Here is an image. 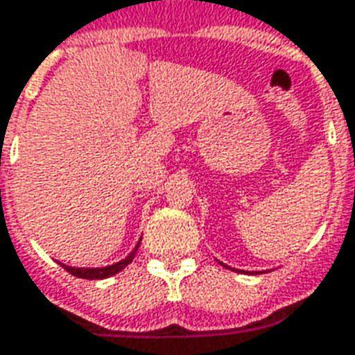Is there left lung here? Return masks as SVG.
I'll use <instances>...</instances> for the list:
<instances>
[{
  "instance_id": "left-lung-1",
  "label": "left lung",
  "mask_w": 355,
  "mask_h": 355,
  "mask_svg": "<svg viewBox=\"0 0 355 355\" xmlns=\"http://www.w3.org/2000/svg\"><path fill=\"white\" fill-rule=\"evenodd\" d=\"M256 273H263V271H256Z\"/></svg>"
}]
</instances>
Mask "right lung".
Returning a JSON list of instances; mask_svg holds the SVG:
<instances>
[{"label":"right lung","mask_w":355,"mask_h":355,"mask_svg":"<svg viewBox=\"0 0 355 355\" xmlns=\"http://www.w3.org/2000/svg\"><path fill=\"white\" fill-rule=\"evenodd\" d=\"M137 248L139 245L133 248L132 252L125 256L124 260H120V262L112 263V266H107V268H72V266H64L61 263L64 270L69 271L70 275H74V277L80 279H107L110 275H114L118 271H122L128 266V263H132V260L135 258V252H137Z\"/></svg>","instance_id":"right-lung-1"}]
</instances>
